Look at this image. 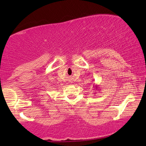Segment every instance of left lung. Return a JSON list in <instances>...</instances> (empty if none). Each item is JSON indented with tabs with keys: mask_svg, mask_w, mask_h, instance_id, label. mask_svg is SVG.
<instances>
[{
	"mask_svg": "<svg viewBox=\"0 0 146 146\" xmlns=\"http://www.w3.org/2000/svg\"><path fill=\"white\" fill-rule=\"evenodd\" d=\"M94 87L95 88L96 90H99V89H98V88H99V86H98V85H95V86H94Z\"/></svg>",
	"mask_w": 146,
	"mask_h": 146,
	"instance_id": "obj_1",
	"label": "left lung"
}]
</instances>
